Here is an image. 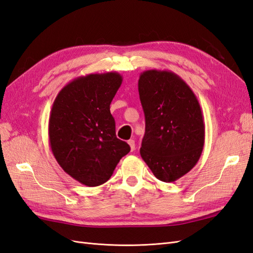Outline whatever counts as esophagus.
Listing matches in <instances>:
<instances>
[{
  "mask_svg": "<svg viewBox=\"0 0 253 253\" xmlns=\"http://www.w3.org/2000/svg\"><path fill=\"white\" fill-rule=\"evenodd\" d=\"M127 143H128L129 148H131V151H134V150H135V141L133 139H129L127 141Z\"/></svg>",
  "mask_w": 253,
  "mask_h": 253,
  "instance_id": "34e87169",
  "label": "esophagus"
}]
</instances>
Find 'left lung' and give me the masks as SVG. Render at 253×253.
<instances>
[{"mask_svg": "<svg viewBox=\"0 0 253 253\" xmlns=\"http://www.w3.org/2000/svg\"><path fill=\"white\" fill-rule=\"evenodd\" d=\"M138 91L146 118L142 160L163 182H174L199 161L206 127L196 94L168 70L140 73Z\"/></svg>", "mask_w": 253, "mask_h": 253, "instance_id": "left-lung-1", "label": "left lung"}]
</instances>
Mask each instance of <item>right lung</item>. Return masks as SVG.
Listing matches in <instances>:
<instances>
[{"mask_svg": "<svg viewBox=\"0 0 253 253\" xmlns=\"http://www.w3.org/2000/svg\"><path fill=\"white\" fill-rule=\"evenodd\" d=\"M122 83L118 72L93 73L69 82L54 100L49 119V142L54 158L83 185L93 187L112 176L129 152L116 137L110 105Z\"/></svg>", "mask_w": 253, "mask_h": 253, "instance_id": "right-lung-1", "label": "right lung"}]
</instances>
